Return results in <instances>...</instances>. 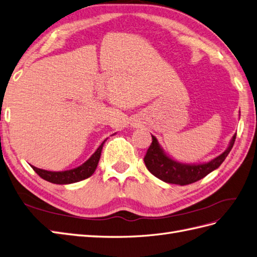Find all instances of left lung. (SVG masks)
I'll return each instance as SVG.
<instances>
[{"label":"left lung","mask_w":257,"mask_h":257,"mask_svg":"<svg viewBox=\"0 0 257 257\" xmlns=\"http://www.w3.org/2000/svg\"><path fill=\"white\" fill-rule=\"evenodd\" d=\"M235 136L236 134L230 140L227 149L210 161L202 162V164H183L172 159L160 146L157 139L152 135L153 143L147 150L144 162L150 173L166 183L179 185L191 184L219 168L232 149Z\"/></svg>","instance_id":"1"}]
</instances>
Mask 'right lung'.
Instances as JSON below:
<instances>
[{"mask_svg": "<svg viewBox=\"0 0 257 257\" xmlns=\"http://www.w3.org/2000/svg\"><path fill=\"white\" fill-rule=\"evenodd\" d=\"M107 140H104L101 143V145L97 148L96 152L90 156V158L88 160H86L83 165H80L77 168L71 169V170L48 171L34 166L31 167H33V169L39 177H41L43 180L48 181V182H51L54 184H71L79 182L81 180L89 178L90 176H92V173L95 172L100 159V156H101L102 147Z\"/></svg>", "mask_w": 257, "mask_h": 257, "instance_id": "add662e5", "label": "right lung"}]
</instances>
